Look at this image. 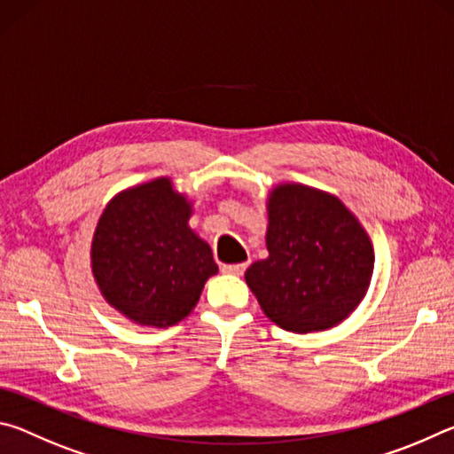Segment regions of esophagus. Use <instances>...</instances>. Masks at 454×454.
<instances>
[{"mask_svg": "<svg viewBox=\"0 0 454 454\" xmlns=\"http://www.w3.org/2000/svg\"><path fill=\"white\" fill-rule=\"evenodd\" d=\"M246 266H248V262H242V264H224V266H222V272L240 276V274H244Z\"/></svg>", "mask_w": 454, "mask_h": 454, "instance_id": "1", "label": "esophagus"}]
</instances>
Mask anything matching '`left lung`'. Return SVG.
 I'll list each match as a JSON object with an SVG mask.
<instances>
[{
	"label": "left lung",
	"instance_id": "left-lung-1",
	"mask_svg": "<svg viewBox=\"0 0 454 454\" xmlns=\"http://www.w3.org/2000/svg\"><path fill=\"white\" fill-rule=\"evenodd\" d=\"M266 250L244 278L274 325L296 334L347 320L363 302L374 270L366 228L342 200L298 182L266 196Z\"/></svg>",
	"mask_w": 454,
	"mask_h": 454
}]
</instances>
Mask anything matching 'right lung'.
Listing matches in <instances>:
<instances>
[{
  "mask_svg": "<svg viewBox=\"0 0 454 454\" xmlns=\"http://www.w3.org/2000/svg\"><path fill=\"white\" fill-rule=\"evenodd\" d=\"M194 200L170 176L129 186L106 204L91 236V274L104 301L134 325H178L218 272L210 244L190 228Z\"/></svg>",
  "mask_w": 454,
  "mask_h": 454,
  "instance_id": "right-lung-1",
  "label": "right lung"
}]
</instances>
